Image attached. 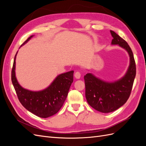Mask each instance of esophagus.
Listing matches in <instances>:
<instances>
[{
	"label": "esophagus",
	"instance_id": "1",
	"mask_svg": "<svg viewBox=\"0 0 146 146\" xmlns=\"http://www.w3.org/2000/svg\"><path fill=\"white\" fill-rule=\"evenodd\" d=\"M74 76L75 77H76L77 79H79L80 78V76H81V74L80 72L78 71H77L76 73H75L74 74Z\"/></svg>",
	"mask_w": 146,
	"mask_h": 146
}]
</instances>
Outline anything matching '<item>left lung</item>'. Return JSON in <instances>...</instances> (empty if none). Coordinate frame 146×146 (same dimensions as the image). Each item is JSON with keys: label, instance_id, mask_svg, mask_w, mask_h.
<instances>
[{"label": "left lung", "instance_id": "obj_1", "mask_svg": "<svg viewBox=\"0 0 146 146\" xmlns=\"http://www.w3.org/2000/svg\"><path fill=\"white\" fill-rule=\"evenodd\" d=\"M113 38L112 45H118L128 52L130 64L124 76L113 82H105L91 73L84 76L86 99L91 107L102 113L113 112L124 104L129 98L136 76V64L133 52L127 42L110 30Z\"/></svg>", "mask_w": 146, "mask_h": 146}]
</instances>
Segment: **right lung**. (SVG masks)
Segmentation results:
<instances>
[{"instance_id":"right-lung-1","label":"right lung","mask_w":146,"mask_h":146,"mask_svg":"<svg viewBox=\"0 0 146 146\" xmlns=\"http://www.w3.org/2000/svg\"><path fill=\"white\" fill-rule=\"evenodd\" d=\"M33 35L23 44L27 43ZM16 52L11 71V81L17 98L23 107L28 111L42 118L54 115L62 107L67 98L69 88L73 82L74 70L58 75L46 89L33 91L22 87L17 80L15 74Z\"/></svg>"}]
</instances>
